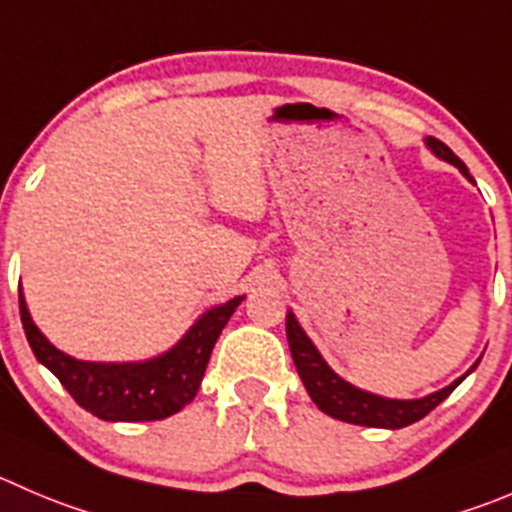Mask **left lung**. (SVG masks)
<instances>
[{
	"label": "left lung",
	"mask_w": 512,
	"mask_h": 512,
	"mask_svg": "<svg viewBox=\"0 0 512 512\" xmlns=\"http://www.w3.org/2000/svg\"><path fill=\"white\" fill-rule=\"evenodd\" d=\"M432 153L437 158L447 160V163L457 165L462 170L465 178H470L465 163L447 148L442 140L427 138ZM472 180V178H470ZM286 339H289L291 357H294L296 372H299L301 382H304L306 392L314 399L316 407L321 412H326L334 420L349 422V425H364V427H389V430H399V427H407L412 422L422 420L425 415H430L442 399H447L452 394V389L462 382L465 377L455 379L450 387L440 389V392L430 394L425 399H384L377 394L362 392V389L352 387L344 379H339L332 369L326 367V362L321 359V354L316 352V347L311 344V339L306 337L304 329L299 326L296 316L286 314ZM475 369V367H472ZM470 369V372H472ZM467 372V374H470Z\"/></svg>",
	"instance_id": "8db88e82"
}]
</instances>
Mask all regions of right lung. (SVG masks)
Listing matches in <instances>:
<instances>
[{
    "label": "right lung",
    "instance_id": "add662e5",
    "mask_svg": "<svg viewBox=\"0 0 512 512\" xmlns=\"http://www.w3.org/2000/svg\"><path fill=\"white\" fill-rule=\"evenodd\" d=\"M241 299L243 296H236L228 304L206 311L163 357L135 364L77 362L62 354L34 326L22 294L19 316L34 357L60 379L82 410L107 422H153L175 415L196 397L213 344Z\"/></svg>",
    "mask_w": 512,
    "mask_h": 512
}]
</instances>
